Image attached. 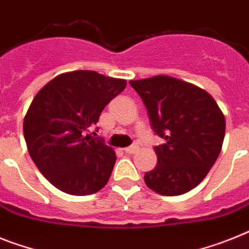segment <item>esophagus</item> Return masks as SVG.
<instances>
[{
    "label": "esophagus",
    "mask_w": 249,
    "mask_h": 249,
    "mask_svg": "<svg viewBox=\"0 0 249 249\" xmlns=\"http://www.w3.org/2000/svg\"><path fill=\"white\" fill-rule=\"evenodd\" d=\"M125 153H128V154H134L135 152L138 150V145L137 144H134V145H130V147L128 148H125Z\"/></svg>",
    "instance_id": "obj_1"
}]
</instances>
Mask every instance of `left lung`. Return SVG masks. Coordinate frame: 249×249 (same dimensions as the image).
<instances>
[{
	"label": "left lung",
	"mask_w": 249,
	"mask_h": 249,
	"mask_svg": "<svg viewBox=\"0 0 249 249\" xmlns=\"http://www.w3.org/2000/svg\"><path fill=\"white\" fill-rule=\"evenodd\" d=\"M147 107L150 125L164 143L154 147L158 163L145 173L150 190L182 195L205 178L221 150L225 118L206 91L168 76L130 81Z\"/></svg>",
	"instance_id": "1"
}]
</instances>
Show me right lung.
I'll use <instances>...</instances> for the list:
<instances>
[{
    "mask_svg": "<svg viewBox=\"0 0 249 249\" xmlns=\"http://www.w3.org/2000/svg\"><path fill=\"white\" fill-rule=\"evenodd\" d=\"M125 86V79L74 71L57 76L36 93L24 119L25 142L31 160L58 190L85 196L107 183L114 149L86 130Z\"/></svg>",
    "mask_w": 249,
    "mask_h": 249,
    "instance_id": "add662e5",
    "label": "right lung"
}]
</instances>
